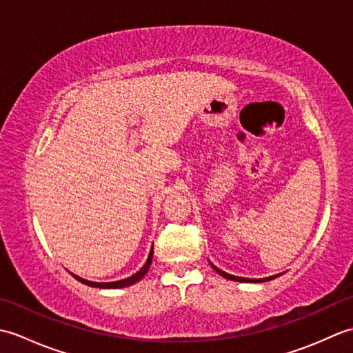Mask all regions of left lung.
<instances>
[{"label":"left lung","mask_w":353,"mask_h":353,"mask_svg":"<svg viewBox=\"0 0 353 353\" xmlns=\"http://www.w3.org/2000/svg\"><path fill=\"white\" fill-rule=\"evenodd\" d=\"M212 265V268L215 270L216 273H219L220 276H223V277H226V279H230V281H236V282H265V281H272V279H274V277H264V279H247V277H239V276H234V274H229V273H224L223 270H220V268H216L214 264H211Z\"/></svg>","instance_id":"left-lung-1"}]
</instances>
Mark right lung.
<instances>
[{
	"label": "right lung",
	"instance_id": "obj_1",
	"mask_svg": "<svg viewBox=\"0 0 353 353\" xmlns=\"http://www.w3.org/2000/svg\"><path fill=\"white\" fill-rule=\"evenodd\" d=\"M152 259H153V247H152V252H150V254H148V259H147V262L144 264V267H142L138 273H134L133 276L127 277V279L117 281V282H103V283H101V282H91V281L81 279V277H79V276H76V274H72V276L76 277V279H77L79 282L85 283V285H89V287H94V288H124V287H129V285H133V283L139 282V281L142 279V277L145 276V273L148 272L150 265H152Z\"/></svg>",
	"mask_w": 353,
	"mask_h": 353
}]
</instances>
